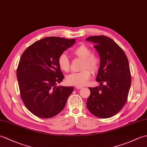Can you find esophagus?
I'll list each match as a JSON object with an SVG mask.
<instances>
[{
  "label": "esophagus",
  "mask_w": 147,
  "mask_h": 147,
  "mask_svg": "<svg viewBox=\"0 0 147 147\" xmlns=\"http://www.w3.org/2000/svg\"><path fill=\"white\" fill-rule=\"evenodd\" d=\"M76 88L78 89H78H82V86H76Z\"/></svg>",
  "instance_id": "esophagus-1"
}]
</instances>
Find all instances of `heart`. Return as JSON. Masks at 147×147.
<instances>
[{
	"mask_svg": "<svg viewBox=\"0 0 147 147\" xmlns=\"http://www.w3.org/2000/svg\"><path fill=\"white\" fill-rule=\"evenodd\" d=\"M73 54L76 57L83 59L81 65L82 71L73 73L66 76V83L69 85L83 86L91 77L92 73H96L100 67L101 60L98 55L92 54V50L85 45H80L73 50ZM59 68L67 73L70 70V62L67 56L62 54L57 59Z\"/></svg>",
	"mask_w": 147,
	"mask_h": 147,
	"instance_id": "obj_1",
	"label": "heart"
}]
</instances>
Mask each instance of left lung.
Listing matches in <instances>:
<instances>
[{
    "mask_svg": "<svg viewBox=\"0 0 147 147\" xmlns=\"http://www.w3.org/2000/svg\"><path fill=\"white\" fill-rule=\"evenodd\" d=\"M86 40L95 43L101 60L96 78L101 85L89 88L87 107L96 117H111L121 110L127 100L131 82L129 62L123 50L109 37L92 36Z\"/></svg>",
    "mask_w": 147,
    "mask_h": 147,
    "instance_id": "1",
    "label": "left lung"
}]
</instances>
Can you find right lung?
Wrapping results in <instances>:
<instances>
[{
    "label": "right lung",
    "instance_id": "obj_1",
    "mask_svg": "<svg viewBox=\"0 0 147 147\" xmlns=\"http://www.w3.org/2000/svg\"><path fill=\"white\" fill-rule=\"evenodd\" d=\"M75 39L46 37L30 45L17 68L21 98L36 116L51 118L61 112L73 92V86H57L64 79L57 59Z\"/></svg>",
    "mask_w": 147,
    "mask_h": 147
}]
</instances>
